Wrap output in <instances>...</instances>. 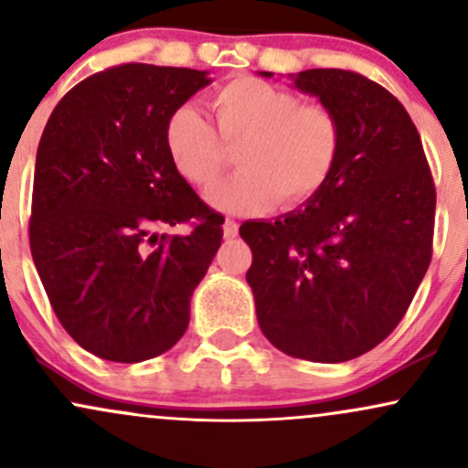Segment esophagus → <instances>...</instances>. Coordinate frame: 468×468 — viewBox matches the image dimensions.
I'll return each mask as SVG.
<instances>
[{"mask_svg":"<svg viewBox=\"0 0 468 468\" xmlns=\"http://www.w3.org/2000/svg\"><path fill=\"white\" fill-rule=\"evenodd\" d=\"M238 233H239V224L235 222V219H227V222H224V238L233 239L238 238Z\"/></svg>","mask_w":468,"mask_h":468,"instance_id":"34e87169","label":"esophagus"}]
</instances>
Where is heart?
Wrapping results in <instances>:
<instances>
[{
    "mask_svg": "<svg viewBox=\"0 0 468 468\" xmlns=\"http://www.w3.org/2000/svg\"><path fill=\"white\" fill-rule=\"evenodd\" d=\"M218 133L193 105H182L165 127L171 165L189 185L207 189L235 147V171L208 191L224 213H260L279 200L297 207L314 197L335 174L343 147L341 121L330 107L302 103L266 80L239 77L208 96Z\"/></svg>",
    "mask_w": 468,
    "mask_h": 468,
    "instance_id": "b5f03b06",
    "label": "heart"
}]
</instances>
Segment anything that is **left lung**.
<instances>
[{"instance_id":"obj_1","label":"left lung","mask_w":468,"mask_h":468,"mask_svg":"<svg viewBox=\"0 0 468 468\" xmlns=\"http://www.w3.org/2000/svg\"><path fill=\"white\" fill-rule=\"evenodd\" d=\"M290 79L338 116L341 158L303 207L241 224L246 282L277 350L343 363L388 338L410 308L431 261L436 186L416 125L383 85L335 68Z\"/></svg>"}]
</instances>
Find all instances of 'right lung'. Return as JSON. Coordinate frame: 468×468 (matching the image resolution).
Returning <instances> with one entry per match:
<instances>
[{
    "label": "right lung",
    "instance_id": "obj_1",
    "mask_svg": "<svg viewBox=\"0 0 468 468\" xmlns=\"http://www.w3.org/2000/svg\"><path fill=\"white\" fill-rule=\"evenodd\" d=\"M204 69L122 63L58 101L37 149L30 250L57 319L83 350L141 363L176 346L224 218L171 165L169 116ZM196 218L189 236L154 229Z\"/></svg>",
    "mask_w": 468,
    "mask_h": 468
}]
</instances>
